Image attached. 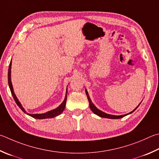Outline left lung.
<instances>
[{"instance_id": "8db88e82", "label": "left lung", "mask_w": 159, "mask_h": 159, "mask_svg": "<svg viewBox=\"0 0 159 159\" xmlns=\"http://www.w3.org/2000/svg\"><path fill=\"white\" fill-rule=\"evenodd\" d=\"M85 93H86V95H87L88 99V101H89V108H90L91 111H92V112H93L94 114H96L97 115H98V116H99V117H101L108 118V119H120V118L124 117L125 116H126V115H129V114L132 113L133 112H134V111H135V110H136V109L138 108V106H140V104L138 105V106H137V107L135 108L134 110V111H131V112H130L129 113H128V114L122 115H110V114L106 113V112H103V111H100V110L98 109V108L96 107V106H94V103L92 102V101H91V99H90V98H89V94H88V92L87 89H85Z\"/></svg>"}]
</instances>
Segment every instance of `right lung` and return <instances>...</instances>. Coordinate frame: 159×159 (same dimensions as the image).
I'll return each mask as SVG.
<instances>
[{"instance_id":"1","label":"right lung","mask_w":159,"mask_h":159,"mask_svg":"<svg viewBox=\"0 0 159 159\" xmlns=\"http://www.w3.org/2000/svg\"><path fill=\"white\" fill-rule=\"evenodd\" d=\"M11 60L10 63V66H9V70H8V84H9V87L10 89L11 93L12 94V97L14 98V101H15L16 103L17 104V106L22 110V111L26 113L27 115H30L32 117L35 118V119H47V118H53L54 117H56L57 115H59L62 113L65 108V106H66V101H67V89L66 90V94H65V99L63 101L62 103L60 104L58 107L55 108L53 110H51L50 111L46 112L44 113H41V114H30L28 113L25 111V110L23 107L21 103H20V102L19 101V99H17L16 96L14 94V89H13V86L12 84H11Z\"/></svg>"}]
</instances>
